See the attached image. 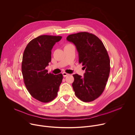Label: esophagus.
<instances>
[{
	"label": "esophagus",
	"mask_w": 135,
	"mask_h": 135,
	"mask_svg": "<svg viewBox=\"0 0 135 135\" xmlns=\"http://www.w3.org/2000/svg\"><path fill=\"white\" fill-rule=\"evenodd\" d=\"M62 75H63L64 77H66V76L69 75V74H68V73H65V72H64V73H62Z\"/></svg>",
	"instance_id": "obj_1"
}]
</instances>
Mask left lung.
<instances>
[{
	"mask_svg": "<svg viewBox=\"0 0 135 135\" xmlns=\"http://www.w3.org/2000/svg\"><path fill=\"white\" fill-rule=\"evenodd\" d=\"M67 40L75 45L79 62L85 69L83 78L73 75L75 94L84 102H92L102 94L109 77L110 60L107 50L98 37L88 32L69 35Z\"/></svg>",
	"mask_w": 135,
	"mask_h": 135,
	"instance_id": "obj_1",
	"label": "left lung"
}]
</instances>
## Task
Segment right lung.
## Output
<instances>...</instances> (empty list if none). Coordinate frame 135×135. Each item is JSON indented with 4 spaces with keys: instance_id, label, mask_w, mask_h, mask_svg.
Instances as JSON below:
<instances>
[{
    "instance_id": "obj_1",
    "label": "right lung",
    "mask_w": 135,
    "mask_h": 135,
    "mask_svg": "<svg viewBox=\"0 0 135 135\" xmlns=\"http://www.w3.org/2000/svg\"><path fill=\"white\" fill-rule=\"evenodd\" d=\"M61 36L41 35L31 40L23 54L22 73L25 84L35 99L42 103L53 100L62 82V74L48 73L45 69L51 61V50Z\"/></svg>"
}]
</instances>
